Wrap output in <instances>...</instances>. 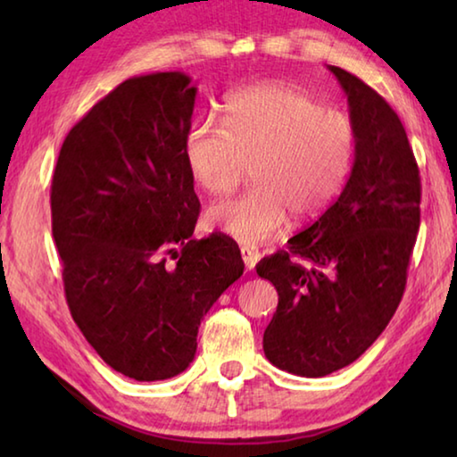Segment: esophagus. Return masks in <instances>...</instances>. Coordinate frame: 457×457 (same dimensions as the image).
Instances as JSON below:
<instances>
[{"mask_svg":"<svg viewBox=\"0 0 457 457\" xmlns=\"http://www.w3.org/2000/svg\"><path fill=\"white\" fill-rule=\"evenodd\" d=\"M239 252H242V260H244V264H245V270L256 268L258 260H260V253L256 250H250V247L244 245Z\"/></svg>","mask_w":457,"mask_h":457,"instance_id":"esophagus-1","label":"esophagus"}]
</instances>
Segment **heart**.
Instances as JSON below:
<instances>
[{
    "label": "heart",
    "mask_w": 457,
    "mask_h": 457,
    "mask_svg": "<svg viewBox=\"0 0 457 457\" xmlns=\"http://www.w3.org/2000/svg\"><path fill=\"white\" fill-rule=\"evenodd\" d=\"M223 127L191 125L183 161L210 195L234 191L250 169L253 187L205 213L207 228L244 245L274 237L288 213L298 221L319 218L351 173L353 122L304 90L284 84L237 90L223 103Z\"/></svg>",
    "instance_id": "obj_1"
}]
</instances>
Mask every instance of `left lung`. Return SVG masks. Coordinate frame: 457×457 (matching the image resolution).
I'll list each match as a JSON object with an SVG mask.
<instances>
[{
  "label": "left lung",
  "instance_id": "obj_1",
  "mask_svg": "<svg viewBox=\"0 0 457 457\" xmlns=\"http://www.w3.org/2000/svg\"><path fill=\"white\" fill-rule=\"evenodd\" d=\"M328 71L354 129L349 181L288 250L256 266L278 290L266 359L298 377L351 365L385 330L403 296L421 213L420 169L397 112L357 76Z\"/></svg>",
  "mask_w": 457,
  "mask_h": 457
}]
</instances>
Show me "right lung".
Listing matches in <instances>:
<instances>
[{
	"instance_id": "1",
	"label": "right lung",
	"mask_w": 457,
	"mask_h": 457,
	"mask_svg": "<svg viewBox=\"0 0 457 457\" xmlns=\"http://www.w3.org/2000/svg\"><path fill=\"white\" fill-rule=\"evenodd\" d=\"M195 95L183 72L119 84L68 133L52 179L72 319L106 365L135 381L183 373L204 316L244 274L226 236L191 239L199 199L183 138Z\"/></svg>"
}]
</instances>
